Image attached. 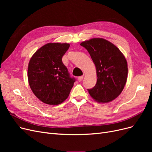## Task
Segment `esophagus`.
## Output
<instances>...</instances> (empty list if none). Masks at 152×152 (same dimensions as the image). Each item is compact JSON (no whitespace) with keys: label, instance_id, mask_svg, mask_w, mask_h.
Here are the masks:
<instances>
[{"label":"esophagus","instance_id":"esophagus-1","mask_svg":"<svg viewBox=\"0 0 152 152\" xmlns=\"http://www.w3.org/2000/svg\"><path fill=\"white\" fill-rule=\"evenodd\" d=\"M83 76H80V77H78V79H77V80H78V81L79 82H81L82 80H83Z\"/></svg>","mask_w":152,"mask_h":152}]
</instances>
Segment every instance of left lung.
I'll use <instances>...</instances> for the list:
<instances>
[{
  "mask_svg": "<svg viewBox=\"0 0 152 152\" xmlns=\"http://www.w3.org/2000/svg\"><path fill=\"white\" fill-rule=\"evenodd\" d=\"M94 63L97 82L87 89L89 94L99 103H108L117 98L124 89L127 78V63L115 45L109 41L94 38L82 42Z\"/></svg>",
  "mask_w": 152,
  "mask_h": 152,
  "instance_id": "8db88e82",
  "label": "left lung"
}]
</instances>
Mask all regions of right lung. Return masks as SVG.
<instances>
[{"label":"right lung","instance_id":"1","mask_svg":"<svg viewBox=\"0 0 152 152\" xmlns=\"http://www.w3.org/2000/svg\"><path fill=\"white\" fill-rule=\"evenodd\" d=\"M69 47L67 43H48L30 59L28 83L34 94L44 103L57 105L63 103L75 82L62 61Z\"/></svg>","mask_w":152,"mask_h":152}]
</instances>
